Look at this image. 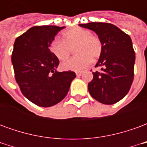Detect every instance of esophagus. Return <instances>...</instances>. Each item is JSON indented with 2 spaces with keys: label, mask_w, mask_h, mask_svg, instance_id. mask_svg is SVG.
Listing matches in <instances>:
<instances>
[{
  "label": "esophagus",
  "mask_w": 147,
  "mask_h": 147,
  "mask_svg": "<svg viewBox=\"0 0 147 147\" xmlns=\"http://www.w3.org/2000/svg\"><path fill=\"white\" fill-rule=\"evenodd\" d=\"M76 73L77 76H82V74H83V71H76Z\"/></svg>",
  "instance_id": "1"
}]
</instances>
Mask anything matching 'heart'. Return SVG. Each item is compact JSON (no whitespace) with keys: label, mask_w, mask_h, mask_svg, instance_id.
Here are the masks:
<instances>
[{"label":"heart","mask_w":147,"mask_h":147,"mask_svg":"<svg viewBox=\"0 0 147 147\" xmlns=\"http://www.w3.org/2000/svg\"><path fill=\"white\" fill-rule=\"evenodd\" d=\"M61 41L53 40L49 45V51L55 57L64 61L70 55L74 49L75 57L63 62L61 67L64 71L83 70L92 61L100 57L103 50L101 38L91 34L88 29L75 27L64 31Z\"/></svg>","instance_id":"1"}]
</instances>
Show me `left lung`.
<instances>
[{"label": "left lung", "mask_w": 147, "mask_h": 147, "mask_svg": "<svg viewBox=\"0 0 147 147\" xmlns=\"http://www.w3.org/2000/svg\"><path fill=\"white\" fill-rule=\"evenodd\" d=\"M80 27L94 30L101 38L103 50L93 72L88 90L94 98L105 105L119 102L129 91L134 79L136 54L128 34L109 23H88Z\"/></svg>", "instance_id": "obj_1"}]
</instances>
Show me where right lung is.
Listing matches in <instances>:
<instances>
[{"mask_svg": "<svg viewBox=\"0 0 147 147\" xmlns=\"http://www.w3.org/2000/svg\"><path fill=\"white\" fill-rule=\"evenodd\" d=\"M64 27L34 26L16 38L11 53L15 78L22 94L34 104L49 107L67 95L76 75L58 72L60 61L49 51L56 34Z\"/></svg>", "mask_w": 147, "mask_h": 147, "instance_id": "add662e5", "label": "right lung"}]
</instances>
